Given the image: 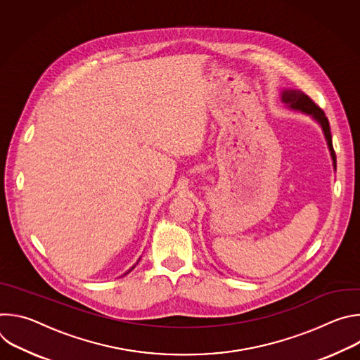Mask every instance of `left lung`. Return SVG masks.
Instances as JSON below:
<instances>
[{
    "instance_id": "8db88e82",
    "label": "left lung",
    "mask_w": 360,
    "mask_h": 360,
    "mask_svg": "<svg viewBox=\"0 0 360 360\" xmlns=\"http://www.w3.org/2000/svg\"><path fill=\"white\" fill-rule=\"evenodd\" d=\"M281 101L282 104H285L289 110H295V111H300L306 115H311L321 127L323 131V135L328 141V146L330 150L332 155V161H333V167L336 169V153L333 150V145H332V135H330V127H329V121L325 115V112L315 104V102L304 95L302 91L297 89H282L281 92Z\"/></svg>"
}]
</instances>
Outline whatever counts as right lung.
<instances>
[{"label": "right lung", "instance_id": "right-lung-1", "mask_svg": "<svg viewBox=\"0 0 360 360\" xmlns=\"http://www.w3.org/2000/svg\"><path fill=\"white\" fill-rule=\"evenodd\" d=\"M134 268H135V265H134V266H132V268H131V269H129V271H128V272H131V271H132V269H134ZM128 272H127V274H128ZM127 274H125V275H127Z\"/></svg>", "mask_w": 360, "mask_h": 360}]
</instances>
